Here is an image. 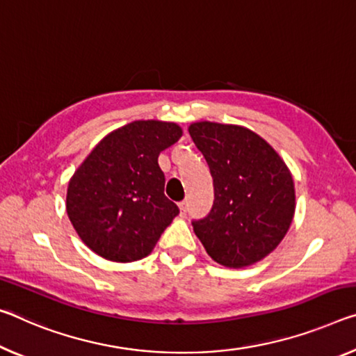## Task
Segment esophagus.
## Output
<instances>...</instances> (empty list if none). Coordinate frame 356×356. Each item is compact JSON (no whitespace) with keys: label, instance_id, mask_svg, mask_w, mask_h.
<instances>
[{"label":"esophagus","instance_id":"esophagus-1","mask_svg":"<svg viewBox=\"0 0 356 356\" xmlns=\"http://www.w3.org/2000/svg\"><path fill=\"white\" fill-rule=\"evenodd\" d=\"M179 207H180V216H182V217L187 216V201L179 202Z\"/></svg>","mask_w":356,"mask_h":356}]
</instances>
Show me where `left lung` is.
Returning a JSON list of instances; mask_svg holds the SVG:
<instances>
[{
	"label": "left lung",
	"instance_id": "left-lung-1",
	"mask_svg": "<svg viewBox=\"0 0 356 356\" xmlns=\"http://www.w3.org/2000/svg\"><path fill=\"white\" fill-rule=\"evenodd\" d=\"M190 136L213 179V204L193 220L195 234L213 261L244 268L269 255L289 231L295 185L284 160L244 127L198 122Z\"/></svg>",
	"mask_w": 356,
	"mask_h": 356
}]
</instances>
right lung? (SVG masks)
<instances>
[{
    "mask_svg": "<svg viewBox=\"0 0 356 356\" xmlns=\"http://www.w3.org/2000/svg\"><path fill=\"white\" fill-rule=\"evenodd\" d=\"M182 136L176 123L138 120L112 131L70 180L66 211L83 244L111 261L154 250L179 213L165 195L158 155Z\"/></svg>",
    "mask_w": 356,
    "mask_h": 356,
    "instance_id": "add662e5",
    "label": "right lung"
}]
</instances>
